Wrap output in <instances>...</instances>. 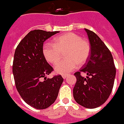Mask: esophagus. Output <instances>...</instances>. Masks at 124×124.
I'll list each match as a JSON object with an SVG mask.
<instances>
[{"label": "esophagus", "instance_id": "34e87169", "mask_svg": "<svg viewBox=\"0 0 124 124\" xmlns=\"http://www.w3.org/2000/svg\"><path fill=\"white\" fill-rule=\"evenodd\" d=\"M67 77H68V75H67V74H63V75H62V77H63V79H65Z\"/></svg>", "mask_w": 124, "mask_h": 124}]
</instances>
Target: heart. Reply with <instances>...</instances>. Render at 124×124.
<instances>
[{"label":"heart","instance_id":"obj_1","mask_svg":"<svg viewBox=\"0 0 124 124\" xmlns=\"http://www.w3.org/2000/svg\"><path fill=\"white\" fill-rule=\"evenodd\" d=\"M64 53L66 59L55 65V72L58 74H66L78 66L83 65L90 54L89 42L82 39L79 35L69 32L52 39V43H46L43 47V54L45 60L52 64L56 63Z\"/></svg>","mask_w":124,"mask_h":124}]
</instances>
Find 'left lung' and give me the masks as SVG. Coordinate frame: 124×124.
I'll return each instance as SVG.
<instances>
[{
  "label": "left lung",
  "instance_id": "8db88e82",
  "mask_svg": "<svg viewBox=\"0 0 124 124\" xmlns=\"http://www.w3.org/2000/svg\"><path fill=\"white\" fill-rule=\"evenodd\" d=\"M90 44L87 63L74 73L77 82L73 88L74 99L87 108H95L106 101L111 94L116 68L110 51L93 31L85 29ZM87 74L83 78L81 73Z\"/></svg>",
  "mask_w": 124,
  "mask_h": 124
}]
</instances>
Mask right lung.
Wrapping results in <instances>:
<instances>
[{"label": "right lung", "mask_w": 124, "mask_h": 124, "mask_svg": "<svg viewBox=\"0 0 124 124\" xmlns=\"http://www.w3.org/2000/svg\"><path fill=\"white\" fill-rule=\"evenodd\" d=\"M58 32L32 30L15 50L12 71L16 88L25 102L36 109H45L54 102L63 81L61 75L45 77L53 68L43 54V43ZM41 78H44L43 82Z\"/></svg>", "instance_id": "add662e5"}]
</instances>
